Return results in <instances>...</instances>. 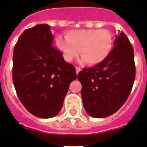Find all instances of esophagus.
Segmentation results:
<instances>
[{"instance_id":"obj_1","label":"esophagus","mask_w":147,"mask_h":147,"mask_svg":"<svg viewBox=\"0 0 147 147\" xmlns=\"http://www.w3.org/2000/svg\"><path fill=\"white\" fill-rule=\"evenodd\" d=\"M76 74L78 75V72L81 71V68H79V67H78V66H76Z\"/></svg>"}]
</instances>
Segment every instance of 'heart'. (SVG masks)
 I'll use <instances>...</instances> for the list:
<instances>
[{"label": "heart", "instance_id": "obj_1", "mask_svg": "<svg viewBox=\"0 0 147 147\" xmlns=\"http://www.w3.org/2000/svg\"><path fill=\"white\" fill-rule=\"evenodd\" d=\"M56 45L66 62H71L80 53L83 63L98 65L110 55L113 37L105 29L71 30L68 32L66 38L58 36Z\"/></svg>", "mask_w": 147, "mask_h": 147}]
</instances>
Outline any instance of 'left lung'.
<instances>
[{"label": "left lung", "mask_w": 147, "mask_h": 147, "mask_svg": "<svg viewBox=\"0 0 147 147\" xmlns=\"http://www.w3.org/2000/svg\"><path fill=\"white\" fill-rule=\"evenodd\" d=\"M83 106L92 117L102 118L117 112L125 103L135 79L134 48L127 36H117L106 59L79 71Z\"/></svg>", "instance_id": "left-lung-1"}]
</instances>
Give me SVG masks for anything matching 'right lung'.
Instances as JSON below:
<instances>
[{
	"mask_svg": "<svg viewBox=\"0 0 147 147\" xmlns=\"http://www.w3.org/2000/svg\"><path fill=\"white\" fill-rule=\"evenodd\" d=\"M48 24H38L20 36L13 54V82L26 109L40 118H51L62 109L76 68L53 47Z\"/></svg>",
	"mask_w": 147,
	"mask_h": 147,
	"instance_id": "1",
	"label": "right lung"
}]
</instances>
